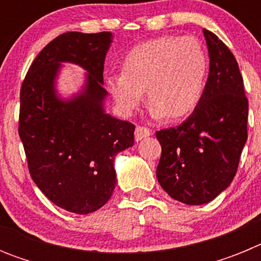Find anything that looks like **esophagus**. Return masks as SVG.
<instances>
[{"instance_id":"esophagus-1","label":"esophagus","mask_w":261,"mask_h":261,"mask_svg":"<svg viewBox=\"0 0 261 261\" xmlns=\"http://www.w3.org/2000/svg\"><path fill=\"white\" fill-rule=\"evenodd\" d=\"M151 135L150 129H147L146 126H136L135 132V140L136 141H141L142 138H146Z\"/></svg>"}]
</instances>
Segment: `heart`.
I'll use <instances>...</instances> for the list:
<instances>
[{"label": "heart", "instance_id": "heart-1", "mask_svg": "<svg viewBox=\"0 0 261 261\" xmlns=\"http://www.w3.org/2000/svg\"><path fill=\"white\" fill-rule=\"evenodd\" d=\"M208 57L193 38L162 36L136 45L121 64V74L107 78V90L123 115H132L144 91L155 119L192 114L204 95Z\"/></svg>", "mask_w": 261, "mask_h": 261}]
</instances>
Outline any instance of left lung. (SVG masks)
<instances>
[{
	"instance_id": "obj_1",
	"label": "left lung",
	"mask_w": 261,
	"mask_h": 261,
	"mask_svg": "<svg viewBox=\"0 0 261 261\" xmlns=\"http://www.w3.org/2000/svg\"><path fill=\"white\" fill-rule=\"evenodd\" d=\"M202 32L209 53L204 95L180 125L155 133L162 146L156 179L187 205L206 204L230 186L247 141L248 100L238 62L218 36Z\"/></svg>"
}]
</instances>
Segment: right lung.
Here are the masks:
<instances>
[{"label":"right lung","instance_id":"obj_1","mask_svg":"<svg viewBox=\"0 0 261 261\" xmlns=\"http://www.w3.org/2000/svg\"><path fill=\"white\" fill-rule=\"evenodd\" d=\"M111 32H65L45 45L20 87L19 137L32 180L60 208L89 214L116 186L114 162L133 146L135 125L105 111V60ZM62 62L87 70L85 85L69 99L57 94Z\"/></svg>","mask_w":261,"mask_h":261}]
</instances>
